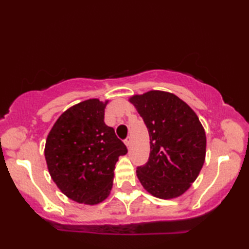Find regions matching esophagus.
Listing matches in <instances>:
<instances>
[{
  "instance_id": "esophagus-1",
  "label": "esophagus",
  "mask_w": 249,
  "mask_h": 249,
  "mask_svg": "<svg viewBox=\"0 0 249 249\" xmlns=\"http://www.w3.org/2000/svg\"><path fill=\"white\" fill-rule=\"evenodd\" d=\"M124 142H125L126 146L129 147V146H130V137H127V138H126V139L124 140Z\"/></svg>"
}]
</instances>
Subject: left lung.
Returning <instances> with one entry per match:
<instances>
[{
  "label": "left lung",
  "instance_id": "1",
  "mask_svg": "<svg viewBox=\"0 0 249 249\" xmlns=\"http://www.w3.org/2000/svg\"><path fill=\"white\" fill-rule=\"evenodd\" d=\"M150 135V157L137 168L147 192L160 199L183 195L205 160V131L197 114L174 94L150 91L129 98Z\"/></svg>",
  "mask_w": 249,
  "mask_h": 249
}]
</instances>
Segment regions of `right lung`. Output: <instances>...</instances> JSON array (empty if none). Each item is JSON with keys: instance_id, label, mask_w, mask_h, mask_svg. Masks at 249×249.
<instances>
[{"instance_id": "add662e5", "label": "right lung", "mask_w": 249, "mask_h": 249, "mask_svg": "<svg viewBox=\"0 0 249 249\" xmlns=\"http://www.w3.org/2000/svg\"><path fill=\"white\" fill-rule=\"evenodd\" d=\"M105 103L93 98L67 109L47 137L45 157L50 176L68 198L98 204L112 188L115 163L127 147L105 124Z\"/></svg>"}]
</instances>
